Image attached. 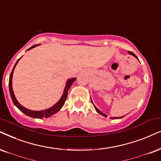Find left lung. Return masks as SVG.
I'll return each mask as SVG.
<instances>
[{
  "mask_svg": "<svg viewBox=\"0 0 161 161\" xmlns=\"http://www.w3.org/2000/svg\"><path fill=\"white\" fill-rule=\"evenodd\" d=\"M129 54H131V55H132V56H135L136 58H137V56H136V55H135V53H132V52H131V51H129ZM137 59H138V58H137ZM91 101H92V100H91ZM92 103H93V102H92ZM93 106H94V108H95V110H96V111H97V112H98L99 114H100L101 115H103V116H104V117H107V115H106V114H103V112H102V111H99V110L98 108H97L94 105H93ZM123 117H124V116H123ZM123 117H111V119H115V118H116V119H117H117H119H119H120V118Z\"/></svg>",
  "mask_w": 161,
  "mask_h": 161,
  "instance_id": "left-lung-1",
  "label": "left lung"
}]
</instances>
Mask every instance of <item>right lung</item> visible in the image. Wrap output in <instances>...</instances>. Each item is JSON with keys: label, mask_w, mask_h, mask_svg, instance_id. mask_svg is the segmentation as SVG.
<instances>
[{"label": "right lung", "mask_w": 161, "mask_h": 161, "mask_svg": "<svg viewBox=\"0 0 161 161\" xmlns=\"http://www.w3.org/2000/svg\"><path fill=\"white\" fill-rule=\"evenodd\" d=\"M38 45H39V44H38ZM36 46H38V44H36V45L32 46L31 47L28 49V50H30V49L35 47H36ZM20 59H21V58H20L16 62L15 66H14L13 70H12L11 74H10V76H9V88L10 95H11L12 99H13L14 105H15V106L20 110V111H22L24 114H25L26 115L29 116V117H31L32 118H38V119H41V118H43V117L47 118L49 117H50V116H52L53 114H56V112H58V111H59L61 108H62L63 105H64V103H65L67 97H68V92L69 88H70L71 85H72L73 83L75 82V80H76V79L72 78V79H68V80L67 81L65 87H64V93H63L62 97H61L59 101H58L57 103H56L53 106H52L51 108H48V109L44 110V111H31V110H29V109L26 108H24V106H22V105L20 104L19 103H18V102L17 101V99H16V98H15V94H14V92L13 90V81L12 80H13V71H14V69H15V68L16 64H17V63L18 62V61H19Z\"/></svg>", "instance_id": "obj_1"}]
</instances>
